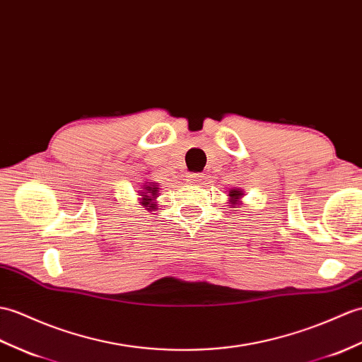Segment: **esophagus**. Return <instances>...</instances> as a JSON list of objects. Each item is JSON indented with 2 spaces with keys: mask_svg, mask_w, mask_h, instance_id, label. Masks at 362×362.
<instances>
[{
  "mask_svg": "<svg viewBox=\"0 0 362 362\" xmlns=\"http://www.w3.org/2000/svg\"><path fill=\"white\" fill-rule=\"evenodd\" d=\"M187 180L191 183H200L202 180H204V175H202L200 173H188Z\"/></svg>",
  "mask_w": 362,
  "mask_h": 362,
  "instance_id": "34e87169",
  "label": "esophagus"
}]
</instances>
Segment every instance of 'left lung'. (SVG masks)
I'll list each match as a JSON object with an SVG mask.
<instances>
[{
    "mask_svg": "<svg viewBox=\"0 0 362 362\" xmlns=\"http://www.w3.org/2000/svg\"><path fill=\"white\" fill-rule=\"evenodd\" d=\"M228 196H230L231 204H233V205H238V202H239V199L243 196V192H242L239 188H236V189H231ZM234 208H236V206H234Z\"/></svg>",
    "mask_w": 362,
    "mask_h": 362,
    "instance_id": "left-lung-1",
    "label": "left lung"
}]
</instances>
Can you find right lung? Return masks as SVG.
Returning <instances> with one entry per match:
<instances>
[{
    "label": "right lung",
    "mask_w": 362,
    "mask_h": 362,
    "mask_svg": "<svg viewBox=\"0 0 362 362\" xmlns=\"http://www.w3.org/2000/svg\"><path fill=\"white\" fill-rule=\"evenodd\" d=\"M143 189H145L146 192H141V199H140V204L145 206L148 211H151V209L156 208V197H157V192H158V188L157 185L153 183V182H148L146 185H143Z\"/></svg>",
    "instance_id": "obj_1"
}]
</instances>
